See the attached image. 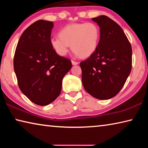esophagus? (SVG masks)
Listing matches in <instances>:
<instances>
[{"instance_id":"esophagus-1","label":"esophagus","mask_w":148,"mask_h":148,"mask_svg":"<svg viewBox=\"0 0 148 148\" xmlns=\"http://www.w3.org/2000/svg\"><path fill=\"white\" fill-rule=\"evenodd\" d=\"M72 64L73 65H76V64H78V62L74 61H72Z\"/></svg>"}]
</instances>
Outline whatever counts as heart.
<instances>
[{
	"label": "heart",
	"instance_id": "1",
	"mask_svg": "<svg viewBox=\"0 0 148 148\" xmlns=\"http://www.w3.org/2000/svg\"><path fill=\"white\" fill-rule=\"evenodd\" d=\"M59 36L50 39V45L60 56L69 53L70 46L77 56L86 58L96 51L101 37L99 27L93 23L67 25L59 31Z\"/></svg>",
	"mask_w": 148,
	"mask_h": 148
}]
</instances>
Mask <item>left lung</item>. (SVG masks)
Instances as JSON below:
<instances>
[{
    "mask_svg": "<svg viewBox=\"0 0 148 148\" xmlns=\"http://www.w3.org/2000/svg\"><path fill=\"white\" fill-rule=\"evenodd\" d=\"M92 20L99 25L101 37L96 51L79 64L82 84L91 96L107 100L121 91L131 73L132 47L121 27L110 17Z\"/></svg>",
    "mask_w": 148,
    "mask_h": 148,
    "instance_id": "1",
    "label": "left lung"
}]
</instances>
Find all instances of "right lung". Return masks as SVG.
I'll return each mask as SVG.
<instances>
[{
	"label": "right lung",
	"instance_id": "add662e5",
	"mask_svg": "<svg viewBox=\"0 0 148 148\" xmlns=\"http://www.w3.org/2000/svg\"><path fill=\"white\" fill-rule=\"evenodd\" d=\"M53 27V22L42 19L31 25L20 37L14 55L19 89L40 106L51 103L58 97L62 78L72 68L71 60L59 56L50 45Z\"/></svg>",
	"mask_w": 148,
	"mask_h": 148
}]
</instances>
